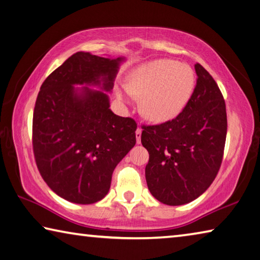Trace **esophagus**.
Masks as SVG:
<instances>
[{"label":"esophagus","mask_w":260,"mask_h":260,"mask_svg":"<svg viewBox=\"0 0 260 260\" xmlns=\"http://www.w3.org/2000/svg\"><path fill=\"white\" fill-rule=\"evenodd\" d=\"M140 137H142V129L138 127V129L136 130V140H137V144H140Z\"/></svg>","instance_id":"obj_1"}]
</instances>
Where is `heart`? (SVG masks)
Listing matches in <instances>:
<instances>
[{
    "instance_id": "heart-1",
    "label": "heart",
    "mask_w": 260,
    "mask_h": 260,
    "mask_svg": "<svg viewBox=\"0 0 260 260\" xmlns=\"http://www.w3.org/2000/svg\"><path fill=\"white\" fill-rule=\"evenodd\" d=\"M196 75L192 68L174 59L160 58L140 64L127 75L117 98H142L140 112L147 120L164 123L175 118L192 96Z\"/></svg>"
}]
</instances>
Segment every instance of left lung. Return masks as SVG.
<instances>
[{
  "label": "left lung",
  "mask_w": 260,
  "mask_h": 260,
  "mask_svg": "<svg viewBox=\"0 0 260 260\" xmlns=\"http://www.w3.org/2000/svg\"><path fill=\"white\" fill-rule=\"evenodd\" d=\"M197 84L183 112L159 125L144 126L142 144L153 197L170 206L197 199L212 184L227 136L226 104L213 77L197 63Z\"/></svg>",
  "instance_id": "8db88e82"
}]
</instances>
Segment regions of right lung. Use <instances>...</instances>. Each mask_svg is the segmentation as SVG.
Returning <instances> with one entry per match:
<instances>
[{
  "label": "right lung",
  "instance_id": "add662e5",
  "mask_svg": "<svg viewBox=\"0 0 260 260\" xmlns=\"http://www.w3.org/2000/svg\"><path fill=\"white\" fill-rule=\"evenodd\" d=\"M124 61L78 52L41 85L34 158L47 185L68 202L87 205L105 198L115 167L135 146L136 122L109 108L108 93Z\"/></svg>",
  "mask_w": 260,
  "mask_h": 260
}]
</instances>
